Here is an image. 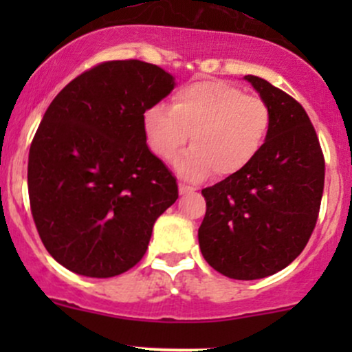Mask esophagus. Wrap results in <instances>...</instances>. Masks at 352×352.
<instances>
[{"mask_svg":"<svg viewBox=\"0 0 352 352\" xmlns=\"http://www.w3.org/2000/svg\"><path fill=\"white\" fill-rule=\"evenodd\" d=\"M179 192H180V195H185V193H190V192H193V188L190 187V185H187V184H179Z\"/></svg>","mask_w":352,"mask_h":352,"instance_id":"obj_1","label":"esophagus"}]
</instances>
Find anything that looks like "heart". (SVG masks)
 I'll return each instance as SVG.
<instances>
[{"mask_svg": "<svg viewBox=\"0 0 352 352\" xmlns=\"http://www.w3.org/2000/svg\"><path fill=\"white\" fill-rule=\"evenodd\" d=\"M270 127L263 100L223 80H197L173 94L172 107L155 104L144 112L148 147L160 159L175 155L192 134V147L173 160L177 173L192 182L213 170L220 177L243 172L263 151Z\"/></svg>", "mask_w": 352, "mask_h": 352, "instance_id": "b5f03b06", "label": "heart"}]
</instances>
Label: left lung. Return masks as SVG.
Here are the masks:
<instances>
[{"label":"left lung","instance_id":"8db88e82","mask_svg":"<svg viewBox=\"0 0 352 352\" xmlns=\"http://www.w3.org/2000/svg\"><path fill=\"white\" fill-rule=\"evenodd\" d=\"M272 114L250 167L201 190L207 213L199 243L207 263L233 280H260L286 268L316 225L324 159L300 102L258 76H245Z\"/></svg>","mask_w":352,"mask_h":352}]
</instances>
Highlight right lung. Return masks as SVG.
Returning a JSON list of instances; mask_svg holds the SVG:
<instances>
[{"mask_svg":"<svg viewBox=\"0 0 352 352\" xmlns=\"http://www.w3.org/2000/svg\"><path fill=\"white\" fill-rule=\"evenodd\" d=\"M173 87L175 78L155 64L109 60L47 107L30 148L28 192L44 246L69 272L111 278L131 270L179 199L144 131V112Z\"/></svg>","mask_w":352,"mask_h":352,"instance_id":"1","label":"right lung"}]
</instances>
